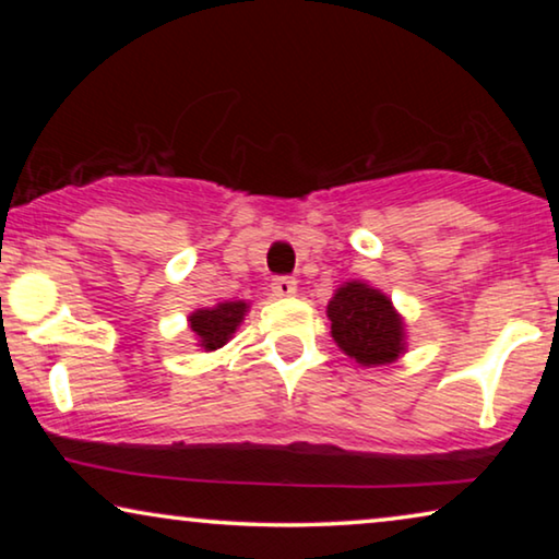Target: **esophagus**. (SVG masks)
<instances>
[{"instance_id": "1", "label": "esophagus", "mask_w": 559, "mask_h": 559, "mask_svg": "<svg viewBox=\"0 0 559 559\" xmlns=\"http://www.w3.org/2000/svg\"><path fill=\"white\" fill-rule=\"evenodd\" d=\"M274 297H293L297 293V282L293 277H277L272 282Z\"/></svg>"}]
</instances>
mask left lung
I'll list each match as a JSON object with an SVG mask.
<instances>
[{"label": "left lung", "mask_w": 559, "mask_h": 559, "mask_svg": "<svg viewBox=\"0 0 559 559\" xmlns=\"http://www.w3.org/2000/svg\"><path fill=\"white\" fill-rule=\"evenodd\" d=\"M325 316L331 338L361 366H386L407 354V325L392 297L366 280H348L335 289Z\"/></svg>", "instance_id": "obj_1"}]
</instances>
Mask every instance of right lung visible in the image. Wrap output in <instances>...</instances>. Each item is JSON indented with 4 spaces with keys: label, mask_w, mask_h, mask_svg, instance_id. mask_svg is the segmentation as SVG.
Instances as JSON below:
<instances>
[{
    "label": "right lung",
    "mask_w": 559,
    "mask_h": 559,
    "mask_svg": "<svg viewBox=\"0 0 559 559\" xmlns=\"http://www.w3.org/2000/svg\"><path fill=\"white\" fill-rule=\"evenodd\" d=\"M249 312V302L243 300H224L213 308H198L188 316V328L193 331L198 348L209 350L224 348L234 333L243 323V316Z\"/></svg>",
    "instance_id": "obj_1"
}]
</instances>
